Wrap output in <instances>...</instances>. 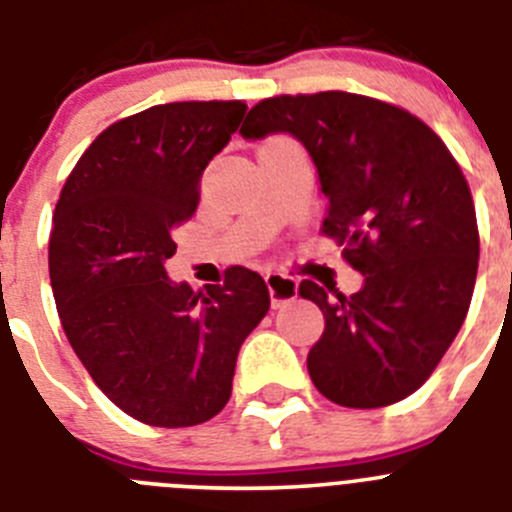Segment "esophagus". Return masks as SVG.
<instances>
[{"instance_id": "esophagus-1", "label": "esophagus", "mask_w": 512, "mask_h": 512, "mask_svg": "<svg viewBox=\"0 0 512 512\" xmlns=\"http://www.w3.org/2000/svg\"><path fill=\"white\" fill-rule=\"evenodd\" d=\"M265 283L267 290H270V300L275 308L298 298V280L288 278L283 272H270V275H265Z\"/></svg>"}]
</instances>
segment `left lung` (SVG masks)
Here are the masks:
<instances>
[{
    "instance_id": "1",
    "label": "left lung",
    "mask_w": 512,
    "mask_h": 512,
    "mask_svg": "<svg viewBox=\"0 0 512 512\" xmlns=\"http://www.w3.org/2000/svg\"><path fill=\"white\" fill-rule=\"evenodd\" d=\"M240 133L303 143L328 202L323 234L364 275L351 298L300 283L326 318L308 353L315 389L351 409L414 394L465 323L480 257L470 186L442 138L396 105L341 90L262 100Z\"/></svg>"
}]
</instances>
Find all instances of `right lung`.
<instances>
[{
	"mask_svg": "<svg viewBox=\"0 0 512 512\" xmlns=\"http://www.w3.org/2000/svg\"><path fill=\"white\" fill-rule=\"evenodd\" d=\"M240 100L164 103L105 128L62 186L50 283L62 331L88 374L128 417L194 427L224 409L237 353L270 293L247 267L207 295L166 275L174 229L229 143Z\"/></svg>",
	"mask_w": 512,
	"mask_h": 512,
	"instance_id": "right-lung-1",
	"label": "right lung"
}]
</instances>
